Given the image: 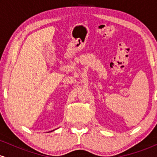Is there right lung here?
Returning <instances> with one entry per match:
<instances>
[{
  "label": "right lung",
  "mask_w": 157,
  "mask_h": 157,
  "mask_svg": "<svg viewBox=\"0 0 157 157\" xmlns=\"http://www.w3.org/2000/svg\"><path fill=\"white\" fill-rule=\"evenodd\" d=\"M53 131H54V130H53Z\"/></svg>",
  "instance_id": "add662e5"
}]
</instances>
